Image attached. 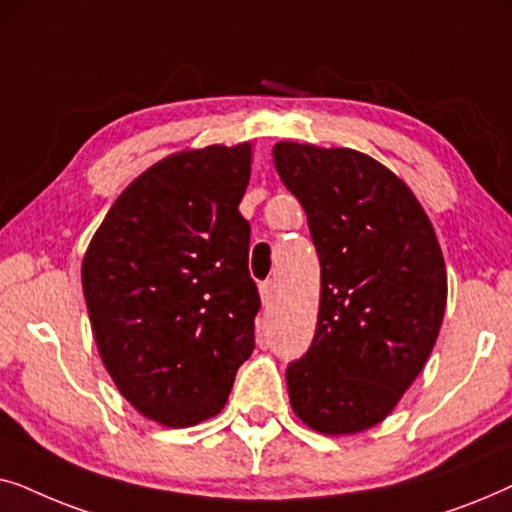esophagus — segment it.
Returning <instances> with one entry per match:
<instances>
[{
  "mask_svg": "<svg viewBox=\"0 0 512 512\" xmlns=\"http://www.w3.org/2000/svg\"><path fill=\"white\" fill-rule=\"evenodd\" d=\"M258 291H261L263 305H270L272 300H275V282H263L261 286H258Z\"/></svg>",
  "mask_w": 512,
  "mask_h": 512,
  "instance_id": "1",
  "label": "esophagus"
}]
</instances>
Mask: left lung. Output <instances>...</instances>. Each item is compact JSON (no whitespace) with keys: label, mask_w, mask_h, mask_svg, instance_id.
I'll return each instance as SVG.
<instances>
[{"label":"left lung","mask_w":512,"mask_h":512,"mask_svg":"<svg viewBox=\"0 0 512 512\" xmlns=\"http://www.w3.org/2000/svg\"><path fill=\"white\" fill-rule=\"evenodd\" d=\"M272 158L321 263L317 331L286 368L291 408L326 436L373 429L436 345L447 303L438 237L408 184L366 153L277 142Z\"/></svg>","instance_id":"1"}]
</instances>
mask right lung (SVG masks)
<instances>
[{"mask_svg":"<svg viewBox=\"0 0 512 512\" xmlns=\"http://www.w3.org/2000/svg\"><path fill=\"white\" fill-rule=\"evenodd\" d=\"M251 144L172 153L104 216L81 263L97 352L125 401L186 429L219 415L261 307L240 200Z\"/></svg>","mask_w":512,"mask_h":512,"instance_id":"add662e5","label":"right lung"}]
</instances>
